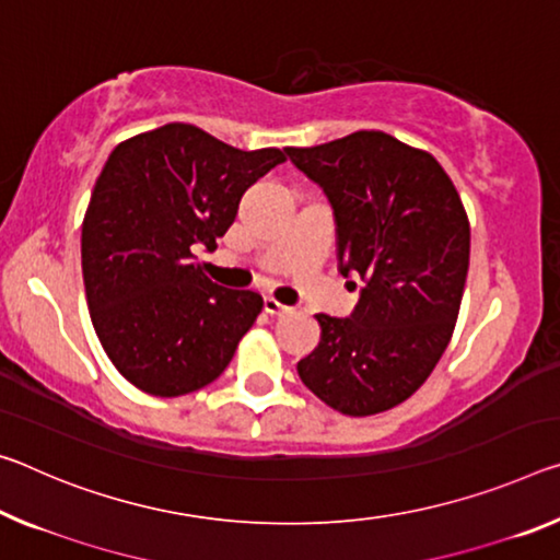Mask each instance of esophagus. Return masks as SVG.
<instances>
[{"label": "esophagus", "mask_w": 560, "mask_h": 560, "mask_svg": "<svg viewBox=\"0 0 560 560\" xmlns=\"http://www.w3.org/2000/svg\"><path fill=\"white\" fill-rule=\"evenodd\" d=\"M264 312H266V314H271V316H281V314H289L291 308H289L287 304H281L279 299L266 296V299H264Z\"/></svg>", "instance_id": "34e87169"}]
</instances>
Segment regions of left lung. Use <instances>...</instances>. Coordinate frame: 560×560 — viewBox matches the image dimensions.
Here are the masks:
<instances>
[{
  "instance_id": "8db88e82",
  "label": "left lung",
  "mask_w": 560,
  "mask_h": 560,
  "mask_svg": "<svg viewBox=\"0 0 560 560\" xmlns=\"http://www.w3.org/2000/svg\"><path fill=\"white\" fill-rule=\"evenodd\" d=\"M287 154L331 203L339 271L363 281L349 318L316 316L322 341L296 371L334 411H388L431 376L454 334L471 254L466 209L436 159L384 131Z\"/></svg>"
}]
</instances>
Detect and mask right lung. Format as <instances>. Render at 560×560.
<instances>
[{"label": "right lung", "instance_id": "add662e5", "mask_svg": "<svg viewBox=\"0 0 560 560\" xmlns=\"http://www.w3.org/2000/svg\"><path fill=\"white\" fill-rule=\"evenodd\" d=\"M281 149L242 152L194 124H164L114 149L82 224V273L94 331L144 394L199 392L229 366L261 314L256 291L211 281L194 252L217 248Z\"/></svg>", "mask_w": 560, "mask_h": 560}]
</instances>
